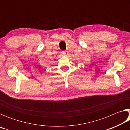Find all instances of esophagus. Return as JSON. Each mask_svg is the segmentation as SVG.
I'll use <instances>...</instances> for the list:
<instances>
[{"label":"esophagus","instance_id":"34e87169","mask_svg":"<svg viewBox=\"0 0 130 130\" xmlns=\"http://www.w3.org/2000/svg\"><path fill=\"white\" fill-rule=\"evenodd\" d=\"M68 53H69V52H68L67 50H65V51H63L62 52V54L63 56H67L68 55Z\"/></svg>","mask_w":130,"mask_h":130}]
</instances>
